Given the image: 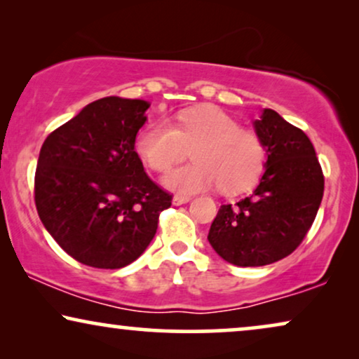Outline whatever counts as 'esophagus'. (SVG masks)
I'll use <instances>...</instances> for the list:
<instances>
[{"instance_id": "34e87169", "label": "esophagus", "mask_w": 359, "mask_h": 359, "mask_svg": "<svg viewBox=\"0 0 359 359\" xmlns=\"http://www.w3.org/2000/svg\"><path fill=\"white\" fill-rule=\"evenodd\" d=\"M189 201H191V198H188V196H175L171 203H173L175 205H181V204H188Z\"/></svg>"}]
</instances>
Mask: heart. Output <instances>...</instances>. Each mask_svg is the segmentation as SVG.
<instances>
[{"mask_svg": "<svg viewBox=\"0 0 359 359\" xmlns=\"http://www.w3.org/2000/svg\"><path fill=\"white\" fill-rule=\"evenodd\" d=\"M193 163L168 171L161 180L173 193L191 196L219 186L225 194L245 191L262 173L264 150L255 132L217 107H199L176 116L173 124L151 122L135 137V151L155 171H165L188 155Z\"/></svg>", "mask_w": 359, "mask_h": 359, "instance_id": "1", "label": "heart"}]
</instances>
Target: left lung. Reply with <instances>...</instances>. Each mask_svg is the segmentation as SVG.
Wrapping results in <instances>:
<instances>
[{
	"label": "left lung",
	"mask_w": 359,
	"mask_h": 359,
	"mask_svg": "<svg viewBox=\"0 0 359 359\" xmlns=\"http://www.w3.org/2000/svg\"><path fill=\"white\" fill-rule=\"evenodd\" d=\"M266 150L259 184L248 198L220 205L208 240L235 266H264L299 247L320 208L323 175L312 142L276 111L253 122Z\"/></svg>",
	"instance_id": "left-lung-1"
}]
</instances>
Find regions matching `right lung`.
<instances>
[{
	"mask_svg": "<svg viewBox=\"0 0 359 359\" xmlns=\"http://www.w3.org/2000/svg\"><path fill=\"white\" fill-rule=\"evenodd\" d=\"M149 101H93L43 142L36 208L43 227L76 262L117 269L135 262L171 196L144 171L135 151Z\"/></svg>",
	"mask_w": 359,
	"mask_h": 359,
	"instance_id": "add662e5",
	"label": "right lung"
}]
</instances>
